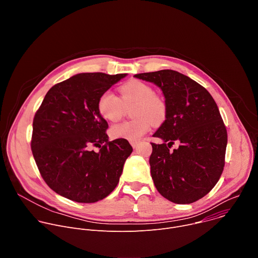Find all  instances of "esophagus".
Listing matches in <instances>:
<instances>
[{"instance_id": "obj_1", "label": "esophagus", "mask_w": 258, "mask_h": 258, "mask_svg": "<svg viewBox=\"0 0 258 258\" xmlns=\"http://www.w3.org/2000/svg\"><path fill=\"white\" fill-rule=\"evenodd\" d=\"M131 145H132V147L134 149H136L137 147H138V145H139V142H131Z\"/></svg>"}]
</instances>
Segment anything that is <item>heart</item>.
Wrapping results in <instances>:
<instances>
[{
    "label": "heart",
    "instance_id": "heart-1",
    "mask_svg": "<svg viewBox=\"0 0 258 258\" xmlns=\"http://www.w3.org/2000/svg\"><path fill=\"white\" fill-rule=\"evenodd\" d=\"M120 99L111 92H104L98 100V111L108 121H117L123 114V106L135 104L131 121L112 125L110 134L115 139L139 141L152 126V121L161 123L166 117L165 102L155 95L154 89L141 81L133 80L119 89Z\"/></svg>",
    "mask_w": 258,
    "mask_h": 258
}]
</instances>
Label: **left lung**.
Listing matches in <instances>:
<instances>
[{
    "instance_id": "obj_1",
    "label": "left lung",
    "mask_w": 258,
    "mask_h": 258,
    "mask_svg": "<svg viewBox=\"0 0 258 258\" xmlns=\"http://www.w3.org/2000/svg\"><path fill=\"white\" fill-rule=\"evenodd\" d=\"M153 83L165 99L166 117L153 137L151 175L157 191L176 204L193 203L216 185L225 166L227 130L218 107L201 85L181 73L163 69L136 75ZM174 141L177 150L169 152Z\"/></svg>"
}]
</instances>
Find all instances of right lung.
Wrapping results in <instances>:
<instances>
[{
  "label": "right lung",
  "instance_id": "obj_1",
  "mask_svg": "<svg viewBox=\"0 0 258 258\" xmlns=\"http://www.w3.org/2000/svg\"><path fill=\"white\" fill-rule=\"evenodd\" d=\"M126 76L79 73L45 96L33 118L31 150L44 180L57 194L94 203L117 186L133 148L126 140H108V123L97 105L104 92ZM92 146L100 150L95 153Z\"/></svg>",
  "mask_w": 258,
  "mask_h": 258
}]
</instances>
